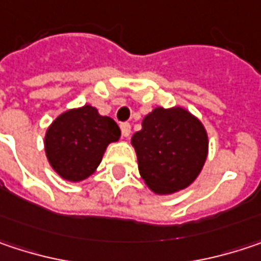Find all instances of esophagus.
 <instances>
[{
  "instance_id": "1",
  "label": "esophagus",
  "mask_w": 261,
  "mask_h": 261,
  "mask_svg": "<svg viewBox=\"0 0 261 261\" xmlns=\"http://www.w3.org/2000/svg\"><path fill=\"white\" fill-rule=\"evenodd\" d=\"M121 133H122L124 137H128V136H130L131 125L128 122H122V124H121Z\"/></svg>"
}]
</instances>
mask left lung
<instances>
[{
	"instance_id": "8db88e82",
	"label": "left lung",
	"mask_w": 261,
	"mask_h": 261,
	"mask_svg": "<svg viewBox=\"0 0 261 261\" xmlns=\"http://www.w3.org/2000/svg\"><path fill=\"white\" fill-rule=\"evenodd\" d=\"M131 143L139 172L156 194L187 188L199 176L207 156V134L201 122L180 107H156L134 133Z\"/></svg>"
}]
</instances>
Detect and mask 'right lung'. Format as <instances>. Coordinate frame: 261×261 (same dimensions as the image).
Masks as SVG:
<instances>
[{"label":"right lung","instance_id":"add662e5","mask_svg":"<svg viewBox=\"0 0 261 261\" xmlns=\"http://www.w3.org/2000/svg\"><path fill=\"white\" fill-rule=\"evenodd\" d=\"M121 136L118 124L98 115L97 109L83 106L60 115L44 137L46 155L61 178L83 180L95 172L107 145Z\"/></svg>","mask_w":261,"mask_h":261}]
</instances>
